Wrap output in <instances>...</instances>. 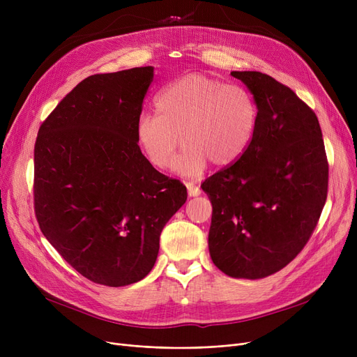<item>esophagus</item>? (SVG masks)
I'll return each instance as SVG.
<instances>
[{
	"label": "esophagus",
	"mask_w": 357,
	"mask_h": 357,
	"mask_svg": "<svg viewBox=\"0 0 357 357\" xmlns=\"http://www.w3.org/2000/svg\"><path fill=\"white\" fill-rule=\"evenodd\" d=\"M186 190H188L190 197H198L201 194V190L195 186L192 182H186Z\"/></svg>",
	"instance_id": "obj_1"
}]
</instances>
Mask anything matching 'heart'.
Returning <instances> with one entry per match:
<instances>
[{
  "label": "heart",
  "mask_w": 357,
  "mask_h": 357,
  "mask_svg": "<svg viewBox=\"0 0 357 357\" xmlns=\"http://www.w3.org/2000/svg\"><path fill=\"white\" fill-rule=\"evenodd\" d=\"M155 105L156 112H143L137 120V142L160 169L171 166L181 142L186 143L174 169L190 178L199 176L208 162L217 167L234 163L257 123V107L248 89L201 73L165 86Z\"/></svg>",
  "instance_id": "1"
}]
</instances>
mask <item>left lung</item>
I'll use <instances>...</instances> for the list:
<instances>
[{
  "label": "left lung",
  "mask_w": 357,
  "mask_h": 357,
  "mask_svg": "<svg viewBox=\"0 0 357 357\" xmlns=\"http://www.w3.org/2000/svg\"><path fill=\"white\" fill-rule=\"evenodd\" d=\"M257 107L255 135L233 165L201 185L213 204L208 249L237 279H261L303 250L327 198L328 163L320 123L269 75L233 70Z\"/></svg>",
  "instance_id": "8db88e82"
}]
</instances>
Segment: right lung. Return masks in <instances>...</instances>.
<instances>
[{
  "label": "right lung",
  "instance_id": "1",
  "mask_svg": "<svg viewBox=\"0 0 357 357\" xmlns=\"http://www.w3.org/2000/svg\"><path fill=\"white\" fill-rule=\"evenodd\" d=\"M153 66L92 75L39 128L34 211L45 237L82 276L107 287L142 280L186 188L158 172L136 124Z\"/></svg>",
  "mask_w": 357,
  "mask_h": 357
}]
</instances>
